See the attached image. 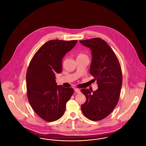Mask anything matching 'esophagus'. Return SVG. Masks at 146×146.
<instances>
[{"label":"esophagus","mask_w":146,"mask_h":146,"mask_svg":"<svg viewBox=\"0 0 146 146\" xmlns=\"http://www.w3.org/2000/svg\"><path fill=\"white\" fill-rule=\"evenodd\" d=\"M74 91H75V92H76V93H77V94H80V93H81L80 90L79 89H78V88H75V89H74Z\"/></svg>","instance_id":"34e87169"}]
</instances>
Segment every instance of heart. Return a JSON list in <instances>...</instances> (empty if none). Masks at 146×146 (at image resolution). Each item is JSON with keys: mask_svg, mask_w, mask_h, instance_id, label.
I'll return each instance as SVG.
<instances>
[{"mask_svg": "<svg viewBox=\"0 0 146 146\" xmlns=\"http://www.w3.org/2000/svg\"><path fill=\"white\" fill-rule=\"evenodd\" d=\"M82 55H84V54H79L78 55V56H82Z\"/></svg>", "mask_w": 146, "mask_h": 146, "instance_id": "obj_1", "label": "heart"}]
</instances>
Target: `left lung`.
<instances>
[{"mask_svg": "<svg viewBox=\"0 0 146 146\" xmlns=\"http://www.w3.org/2000/svg\"><path fill=\"white\" fill-rule=\"evenodd\" d=\"M80 42L92 52L90 72L98 87L95 91L81 90L86 98L82 111L89 119L100 121L108 116L118 102L122 84L121 66L113 50L103 39L94 38Z\"/></svg>", "mask_w": 146, "mask_h": 146, "instance_id": "1", "label": "left lung"}]
</instances>
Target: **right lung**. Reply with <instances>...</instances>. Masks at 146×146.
<instances>
[{"mask_svg": "<svg viewBox=\"0 0 146 146\" xmlns=\"http://www.w3.org/2000/svg\"><path fill=\"white\" fill-rule=\"evenodd\" d=\"M77 41H48L30 61L26 75L28 98L35 113L47 122L62 116L74 92L72 88L57 85L55 74L62 72V60Z\"/></svg>", "mask_w": 146, "mask_h": 146, "instance_id": "add662e5", "label": "right lung"}]
</instances>
